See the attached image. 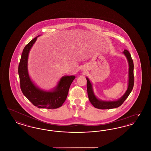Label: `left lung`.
<instances>
[{
    "label": "left lung",
    "mask_w": 151,
    "mask_h": 151,
    "mask_svg": "<svg viewBox=\"0 0 151 151\" xmlns=\"http://www.w3.org/2000/svg\"><path fill=\"white\" fill-rule=\"evenodd\" d=\"M123 53L125 55L128 60L129 65V84L128 88L121 98L119 100L113 101H104L98 99L94 94L92 85L90 82L89 80L86 78L87 81V92L89 100L91 103L93 105L94 108L100 109H110L120 106L126 99L128 97L129 94L131 92L134 84V63L132 59L131 56L129 51L127 50H124Z\"/></svg>",
    "instance_id": "8db88e82"
}]
</instances>
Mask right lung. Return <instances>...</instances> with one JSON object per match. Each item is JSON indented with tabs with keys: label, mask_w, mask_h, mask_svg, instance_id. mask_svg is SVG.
Instances as JSON below:
<instances>
[{
	"label": "right lung",
	"mask_w": 151,
	"mask_h": 151,
	"mask_svg": "<svg viewBox=\"0 0 151 151\" xmlns=\"http://www.w3.org/2000/svg\"><path fill=\"white\" fill-rule=\"evenodd\" d=\"M37 37L38 36L31 40L25 46L22 52L18 68L20 88L24 95L37 108L57 109L60 107L66 100L70 86L75 76H63L55 89L52 91H44L33 84L28 72V58L29 51Z\"/></svg>",
	"instance_id": "obj_1"
}]
</instances>
